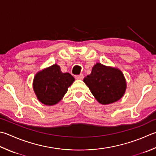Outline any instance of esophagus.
<instances>
[{
	"label": "esophagus",
	"instance_id": "1",
	"mask_svg": "<svg viewBox=\"0 0 156 156\" xmlns=\"http://www.w3.org/2000/svg\"><path fill=\"white\" fill-rule=\"evenodd\" d=\"M75 79H79V80H81V79H83V74H81V75H79L75 76Z\"/></svg>",
	"mask_w": 156,
	"mask_h": 156
}]
</instances>
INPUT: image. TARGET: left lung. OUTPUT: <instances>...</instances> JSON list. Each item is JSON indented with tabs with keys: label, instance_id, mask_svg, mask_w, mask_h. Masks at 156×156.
Returning a JSON list of instances; mask_svg holds the SVG:
<instances>
[{
	"label": "left lung",
	"instance_id": "8db88e82",
	"mask_svg": "<svg viewBox=\"0 0 156 156\" xmlns=\"http://www.w3.org/2000/svg\"><path fill=\"white\" fill-rule=\"evenodd\" d=\"M83 81L95 98L102 105L118 101L126 88V79L122 71L101 63L94 66L91 74L87 75Z\"/></svg>",
	"mask_w": 156,
	"mask_h": 156
}]
</instances>
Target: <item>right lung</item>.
Wrapping results in <instances>:
<instances>
[{
    "label": "right lung",
    "instance_id": "obj_1",
    "mask_svg": "<svg viewBox=\"0 0 156 156\" xmlns=\"http://www.w3.org/2000/svg\"><path fill=\"white\" fill-rule=\"evenodd\" d=\"M74 81L71 75L62 73L60 66L54 64L35 75L33 88L39 101L50 106L61 101Z\"/></svg>",
    "mask_w": 156,
    "mask_h": 156
}]
</instances>
